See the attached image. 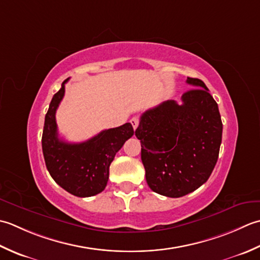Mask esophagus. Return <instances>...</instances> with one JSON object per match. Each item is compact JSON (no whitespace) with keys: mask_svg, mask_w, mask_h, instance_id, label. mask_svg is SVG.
I'll return each instance as SVG.
<instances>
[{"mask_svg":"<svg viewBox=\"0 0 260 260\" xmlns=\"http://www.w3.org/2000/svg\"><path fill=\"white\" fill-rule=\"evenodd\" d=\"M130 122H131L132 126H134V129L136 130L138 128V125H139L140 120H139V118H138V116H134V118L130 120Z\"/></svg>","mask_w":260,"mask_h":260,"instance_id":"obj_1","label":"esophagus"}]
</instances>
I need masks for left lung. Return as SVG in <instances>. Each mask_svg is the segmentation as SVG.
Listing matches in <instances>:
<instances>
[{
    "label": "left lung",
    "instance_id": "obj_1",
    "mask_svg": "<svg viewBox=\"0 0 260 260\" xmlns=\"http://www.w3.org/2000/svg\"><path fill=\"white\" fill-rule=\"evenodd\" d=\"M182 104L168 100L141 115L136 137L141 142L146 181L153 192L181 198L208 181L218 161L222 121L218 104L199 78Z\"/></svg>",
    "mask_w": 260,
    "mask_h": 260
}]
</instances>
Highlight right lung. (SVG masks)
<instances>
[{
    "label": "right lung",
    "mask_w": 260,
    "mask_h": 260,
    "mask_svg": "<svg viewBox=\"0 0 260 260\" xmlns=\"http://www.w3.org/2000/svg\"><path fill=\"white\" fill-rule=\"evenodd\" d=\"M61 87L49 104L42 132V152L47 169L54 181L68 193L78 198L93 197L102 192L108 184L109 168L124 142L134 136L131 123L101 131L79 144H70L58 137L56 111L65 94Z\"/></svg>",
    "instance_id": "obj_1"
}]
</instances>
